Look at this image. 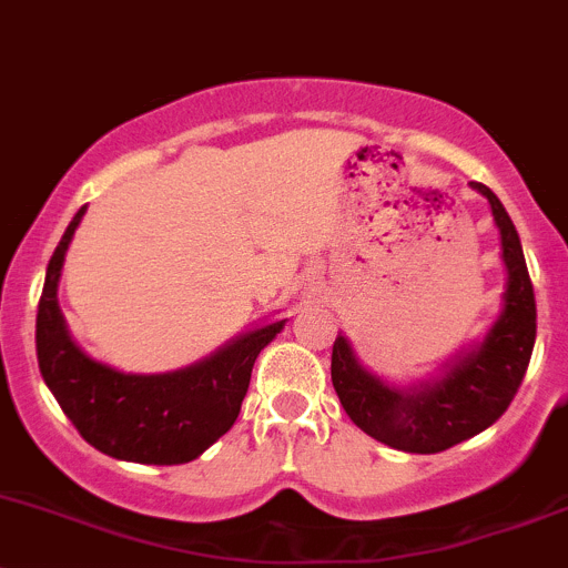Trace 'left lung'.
<instances>
[{
	"mask_svg": "<svg viewBox=\"0 0 568 568\" xmlns=\"http://www.w3.org/2000/svg\"><path fill=\"white\" fill-rule=\"evenodd\" d=\"M473 189L489 199L508 271L506 306L481 347L448 369L440 383L405 394L366 372L347 338L333 342L331 379L342 407L366 435L399 452H446L493 426L517 396L534 353L536 297L519 235L500 199L481 183H473Z\"/></svg>",
	"mask_w": 568,
	"mask_h": 568,
	"instance_id": "8db88e82",
	"label": "left lung"
}]
</instances>
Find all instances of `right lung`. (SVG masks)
Instances as JSON below:
<instances>
[{
    "instance_id": "add662e5",
    "label": "right lung",
    "mask_w": 568,
    "mask_h": 568,
    "mask_svg": "<svg viewBox=\"0 0 568 568\" xmlns=\"http://www.w3.org/2000/svg\"><path fill=\"white\" fill-rule=\"evenodd\" d=\"M84 210L73 215L45 271L34 325L40 374L70 424L98 452L142 465L196 459L232 429L256 355L276 338L284 320L256 327L213 358L172 374H122L87 358L70 338L57 303L62 262Z\"/></svg>"
}]
</instances>
